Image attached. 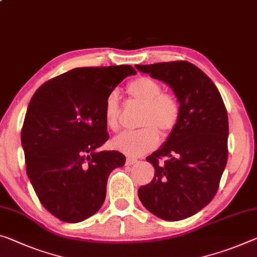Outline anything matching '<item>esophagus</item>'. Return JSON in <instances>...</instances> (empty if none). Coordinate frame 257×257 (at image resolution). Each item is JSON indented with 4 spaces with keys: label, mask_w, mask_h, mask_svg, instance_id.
I'll return each mask as SVG.
<instances>
[{
    "label": "esophagus",
    "mask_w": 257,
    "mask_h": 257,
    "mask_svg": "<svg viewBox=\"0 0 257 257\" xmlns=\"http://www.w3.org/2000/svg\"><path fill=\"white\" fill-rule=\"evenodd\" d=\"M136 162H137L136 159H134V158H127V160H125V165H127V166H132V165H134V164H136Z\"/></svg>",
    "instance_id": "1"
}]
</instances>
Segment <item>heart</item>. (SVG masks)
Returning <instances> with one entry per match:
<instances>
[{"instance_id": "heart-1", "label": "heart", "mask_w": 257, "mask_h": 257, "mask_svg": "<svg viewBox=\"0 0 257 257\" xmlns=\"http://www.w3.org/2000/svg\"><path fill=\"white\" fill-rule=\"evenodd\" d=\"M129 98L143 106L140 115V125L143 128L124 132L114 138V149L129 157H141L154 150L159 144V132L169 135L181 117V103L174 93L162 91V85L149 76H138L130 81L125 88ZM105 122L108 129H119L120 100L115 90L105 99Z\"/></svg>"}]
</instances>
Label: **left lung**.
I'll return each instance as SVG.
<instances>
[{
    "mask_svg": "<svg viewBox=\"0 0 257 257\" xmlns=\"http://www.w3.org/2000/svg\"><path fill=\"white\" fill-rule=\"evenodd\" d=\"M136 68L169 84L182 108L165 144L146 158L156 172L138 189V197L156 216L181 221L200 211L217 192L229 152L226 107L213 81L186 60Z\"/></svg>",
    "mask_w": 257,
    "mask_h": 257,
    "instance_id": "1",
    "label": "left lung"
}]
</instances>
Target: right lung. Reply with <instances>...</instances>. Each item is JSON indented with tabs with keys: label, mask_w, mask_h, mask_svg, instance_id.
<instances>
[{
	"label": "right lung",
	"mask_w": 257,
	"mask_h": 257,
	"mask_svg": "<svg viewBox=\"0 0 257 257\" xmlns=\"http://www.w3.org/2000/svg\"><path fill=\"white\" fill-rule=\"evenodd\" d=\"M130 65L77 67L44 82L28 104L22 128L27 176L40 202L66 223L99 210L107 178L124 165L117 151H98L108 141L105 99Z\"/></svg>",
	"instance_id": "add662e5"
}]
</instances>
